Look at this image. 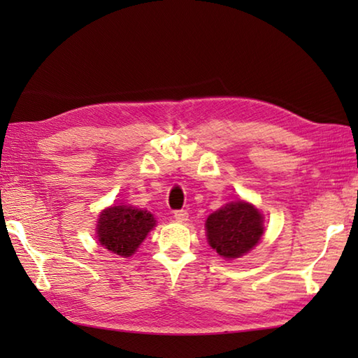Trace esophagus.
Instances as JSON below:
<instances>
[{
    "mask_svg": "<svg viewBox=\"0 0 358 358\" xmlns=\"http://www.w3.org/2000/svg\"><path fill=\"white\" fill-rule=\"evenodd\" d=\"M173 218L177 220V222H180V223H186V222H187V218H189L187 210H185V209L175 210V212H173Z\"/></svg>",
    "mask_w": 358,
    "mask_h": 358,
    "instance_id": "34e87169",
    "label": "esophagus"
}]
</instances>
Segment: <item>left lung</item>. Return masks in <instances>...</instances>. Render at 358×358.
Instances as JSON below:
<instances>
[{"label": "left lung", "instance_id": "1", "mask_svg": "<svg viewBox=\"0 0 358 358\" xmlns=\"http://www.w3.org/2000/svg\"><path fill=\"white\" fill-rule=\"evenodd\" d=\"M212 249L224 258H238L249 252L263 234V217L252 204L232 201L206 220Z\"/></svg>", "mask_w": 358, "mask_h": 358}]
</instances>
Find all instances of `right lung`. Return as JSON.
<instances>
[{"label": "right lung", "instance_id": "obj_1", "mask_svg": "<svg viewBox=\"0 0 358 358\" xmlns=\"http://www.w3.org/2000/svg\"><path fill=\"white\" fill-rule=\"evenodd\" d=\"M155 226V220L148 210L132 206H112L100 214L96 224L98 240L110 252L132 255L148 232Z\"/></svg>", "mask_w": 358, "mask_h": 358}]
</instances>
